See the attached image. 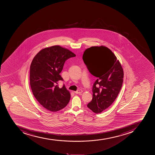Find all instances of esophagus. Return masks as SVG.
I'll return each mask as SVG.
<instances>
[{
	"label": "esophagus",
	"instance_id": "34e87169",
	"mask_svg": "<svg viewBox=\"0 0 155 155\" xmlns=\"http://www.w3.org/2000/svg\"><path fill=\"white\" fill-rule=\"evenodd\" d=\"M74 92L76 94H80V93H82L83 91L82 90H78L76 91H74Z\"/></svg>",
	"mask_w": 155,
	"mask_h": 155
}]
</instances>
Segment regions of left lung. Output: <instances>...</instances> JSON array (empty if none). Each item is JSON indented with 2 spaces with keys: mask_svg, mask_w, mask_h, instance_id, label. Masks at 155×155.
<instances>
[{
  "mask_svg": "<svg viewBox=\"0 0 155 155\" xmlns=\"http://www.w3.org/2000/svg\"><path fill=\"white\" fill-rule=\"evenodd\" d=\"M83 60L89 72L97 77L92 87L93 98L87 105L99 114L109 107L120 93L124 70L114 53L105 46H94L84 51Z\"/></svg>",
  "mask_w": 155,
  "mask_h": 155,
  "instance_id": "left-lung-1",
  "label": "left lung"
}]
</instances>
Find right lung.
Instances as JSON below:
<instances>
[{
  "label": "right lung",
  "instance_id": "add662e5",
  "mask_svg": "<svg viewBox=\"0 0 155 155\" xmlns=\"http://www.w3.org/2000/svg\"><path fill=\"white\" fill-rule=\"evenodd\" d=\"M76 55L60 46L46 48L35 56L30 66V85L33 95L41 105L55 112L63 109L69 102L71 95L63 85L60 75L65 61Z\"/></svg>",
  "mask_w": 155,
  "mask_h": 155
}]
</instances>
